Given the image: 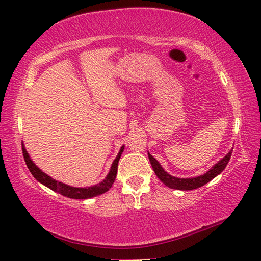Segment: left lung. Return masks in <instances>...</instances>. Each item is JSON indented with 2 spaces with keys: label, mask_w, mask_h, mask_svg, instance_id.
<instances>
[{
  "label": "left lung",
  "mask_w": 261,
  "mask_h": 261,
  "mask_svg": "<svg viewBox=\"0 0 261 261\" xmlns=\"http://www.w3.org/2000/svg\"><path fill=\"white\" fill-rule=\"evenodd\" d=\"M231 154H232V150L228 154H226L223 159H221L218 164L214 165L206 174L201 175L198 177H194V178H177V177L171 176L168 173H166L162 166H160V164L151 156L150 153H148V157H149V160H150V164L152 166L153 171L156 173L158 178L162 180L166 186L174 188V190L191 191V190H195V188H198V187L205 185L206 182L212 180L215 176H218L221 171H223V169L226 167V165H228V163H229Z\"/></svg>",
  "instance_id": "8db88e82"
}]
</instances>
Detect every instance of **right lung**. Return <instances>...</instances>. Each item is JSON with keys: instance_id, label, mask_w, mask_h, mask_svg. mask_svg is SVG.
Instances as JSON below:
<instances>
[{"instance_id": "obj_1", "label": "right lung", "mask_w": 261, "mask_h": 261, "mask_svg": "<svg viewBox=\"0 0 261 261\" xmlns=\"http://www.w3.org/2000/svg\"><path fill=\"white\" fill-rule=\"evenodd\" d=\"M124 147H122L120 149V152L118 154V157L114 159V162L112 164V167H111V170L109 175L107 176L103 181L99 182L97 185H94L91 187H86V188H80V187H73V186H68L66 184H63V182L57 181L53 179L50 176L46 175L43 171H41L39 169L37 166L32 163V160L30 159L29 154L25 151L24 147L22 146V152H23V158L24 162L29 168L30 173L32 174V176L35 177L37 180H39L41 184L46 185L47 187L50 188V190L57 192L59 194H62L64 196H67L69 198H76V199H85V198H90L93 196L99 195V194H103L107 191H109L111 186L115 180L116 177V173H118V164H119V159L121 157L122 152H123Z\"/></svg>"}]
</instances>
